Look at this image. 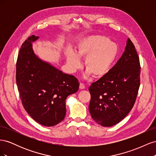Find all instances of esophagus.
<instances>
[{"mask_svg":"<svg viewBox=\"0 0 156 156\" xmlns=\"http://www.w3.org/2000/svg\"><path fill=\"white\" fill-rule=\"evenodd\" d=\"M84 88H85V86H84V84L83 83H80L79 88H80V89H84Z\"/></svg>","mask_w":156,"mask_h":156,"instance_id":"1","label":"esophagus"}]
</instances>
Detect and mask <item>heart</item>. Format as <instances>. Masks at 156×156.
<instances>
[{
    "instance_id": "1",
    "label": "heart",
    "mask_w": 156,
    "mask_h": 156,
    "mask_svg": "<svg viewBox=\"0 0 156 156\" xmlns=\"http://www.w3.org/2000/svg\"><path fill=\"white\" fill-rule=\"evenodd\" d=\"M119 48L108 37L101 35L88 36L80 41L75 52L65 51L69 69L74 72L81 66L79 58H84V68L95 78L105 76L116 60Z\"/></svg>"
}]
</instances>
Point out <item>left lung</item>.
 Listing matches in <instances>:
<instances>
[{"mask_svg":"<svg viewBox=\"0 0 156 156\" xmlns=\"http://www.w3.org/2000/svg\"><path fill=\"white\" fill-rule=\"evenodd\" d=\"M140 65L135 45L127 39L125 51L105 76L92 83L89 111L103 127L120 122L133 108L140 87Z\"/></svg>","mask_w":156,"mask_h":156,"instance_id":"left-lung-1","label":"left lung"}]
</instances>
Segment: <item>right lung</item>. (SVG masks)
I'll use <instances>...</instances> for the list:
<instances>
[{"label":"right lung","mask_w":156,"mask_h":156,"mask_svg":"<svg viewBox=\"0 0 156 156\" xmlns=\"http://www.w3.org/2000/svg\"><path fill=\"white\" fill-rule=\"evenodd\" d=\"M32 35L23 42L16 62V83L23 107L33 119L44 126L62 121L66 112V100L79 90L73 75L64 73L41 60L32 50Z\"/></svg>","instance_id":"obj_1"}]
</instances>
